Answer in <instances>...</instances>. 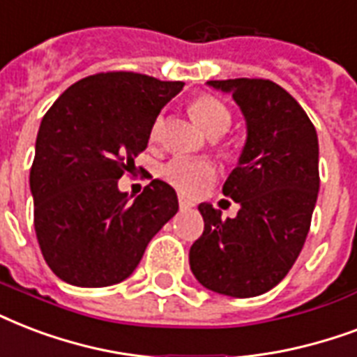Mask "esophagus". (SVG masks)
Segmentation results:
<instances>
[{"label":"esophagus","mask_w":357,"mask_h":357,"mask_svg":"<svg viewBox=\"0 0 357 357\" xmlns=\"http://www.w3.org/2000/svg\"><path fill=\"white\" fill-rule=\"evenodd\" d=\"M178 206H181V210H190V208H193V206H195V204L192 203V201H188L186 197H178Z\"/></svg>","instance_id":"esophagus-1"}]
</instances>
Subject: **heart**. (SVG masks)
<instances>
[{"mask_svg":"<svg viewBox=\"0 0 357 357\" xmlns=\"http://www.w3.org/2000/svg\"><path fill=\"white\" fill-rule=\"evenodd\" d=\"M192 117L197 121V124L203 128V132L212 139L222 137L233 123L229 107L222 100L214 96L203 95L197 96L190 106ZM164 128V119H154L151 126V141H158ZM160 175L167 184L178 190L184 195H195L203 192L204 188L216 181V167L210 164L208 160L186 158V156H175L169 162H165L160 169Z\"/></svg>","mask_w":357,"mask_h":357,"instance_id":"heart-1","label":"heart"}]
</instances>
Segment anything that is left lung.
I'll use <instances>...</instances> for the list:
<instances>
[{"label":"left lung","instance_id":"8db88e82","mask_svg":"<svg viewBox=\"0 0 357 357\" xmlns=\"http://www.w3.org/2000/svg\"><path fill=\"white\" fill-rule=\"evenodd\" d=\"M244 113L248 139L223 195L236 218L201 203L204 231L190 248V268L208 291L253 298L289 273L307 238L319 195V137L307 113L270 79H212Z\"/></svg>","mask_w":357,"mask_h":357}]
</instances>
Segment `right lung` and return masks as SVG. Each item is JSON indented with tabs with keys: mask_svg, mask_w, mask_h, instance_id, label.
I'll return each mask as SVG.
<instances>
[{
	"mask_svg": "<svg viewBox=\"0 0 357 357\" xmlns=\"http://www.w3.org/2000/svg\"><path fill=\"white\" fill-rule=\"evenodd\" d=\"M137 73H100L70 85L38 128L29 173L35 233L46 264L76 287L121 283L175 216V190L154 178L130 201L117 181L147 149L162 107L182 91Z\"/></svg>",
	"mask_w": 357,
	"mask_h": 357,
	"instance_id": "right-lung-1",
	"label": "right lung"
}]
</instances>
